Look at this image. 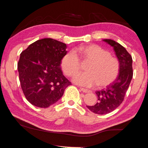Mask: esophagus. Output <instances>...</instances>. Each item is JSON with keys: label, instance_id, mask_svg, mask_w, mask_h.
Here are the masks:
<instances>
[{"label": "esophagus", "instance_id": "34e87169", "mask_svg": "<svg viewBox=\"0 0 148 148\" xmlns=\"http://www.w3.org/2000/svg\"><path fill=\"white\" fill-rule=\"evenodd\" d=\"M80 89H81V91H82V92H86H86H91V91H90V90L84 89V88H80Z\"/></svg>", "mask_w": 148, "mask_h": 148}]
</instances>
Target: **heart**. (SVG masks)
Returning <instances> with one entry per match:
<instances>
[{
    "instance_id": "1",
    "label": "heart",
    "mask_w": 148,
    "mask_h": 148,
    "mask_svg": "<svg viewBox=\"0 0 148 148\" xmlns=\"http://www.w3.org/2000/svg\"><path fill=\"white\" fill-rule=\"evenodd\" d=\"M76 51L81 55L84 61L89 63L86 72L75 74L72 80L79 86L91 87L98 84L105 87L117 78L119 72V62L116 57L98 45H87L79 47ZM80 61L76 51H70L62 57L61 66L67 76H72L80 69Z\"/></svg>"
}]
</instances>
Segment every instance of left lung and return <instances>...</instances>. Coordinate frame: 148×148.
<instances>
[{
	"label": "left lung",
	"instance_id": "left-lung-1",
	"mask_svg": "<svg viewBox=\"0 0 148 148\" xmlns=\"http://www.w3.org/2000/svg\"><path fill=\"white\" fill-rule=\"evenodd\" d=\"M103 41L113 47L119 62V72L117 79L106 89L95 92L98 102L94 106H87L90 111L99 115L110 113L122 103L133 75L132 59L126 49L113 40Z\"/></svg>",
	"mask_w": 148,
	"mask_h": 148
}]
</instances>
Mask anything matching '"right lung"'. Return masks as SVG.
I'll list each match as a JSON object with an SVG mask.
<instances>
[{"instance_id":"add662e5","label":"right lung","mask_w":148,"mask_h":148,"mask_svg":"<svg viewBox=\"0 0 148 148\" xmlns=\"http://www.w3.org/2000/svg\"><path fill=\"white\" fill-rule=\"evenodd\" d=\"M66 49L63 42L43 38L29 45L20 55L17 64L20 84L27 100L33 106L48 108L71 85L60 65Z\"/></svg>"}]
</instances>
